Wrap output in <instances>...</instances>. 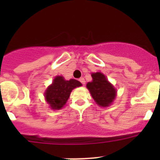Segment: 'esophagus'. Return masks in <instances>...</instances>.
<instances>
[{"instance_id":"obj_1","label":"esophagus","mask_w":160,"mask_h":160,"mask_svg":"<svg viewBox=\"0 0 160 160\" xmlns=\"http://www.w3.org/2000/svg\"><path fill=\"white\" fill-rule=\"evenodd\" d=\"M79 81H80V83H82V84H84V83H85V80H84V78H83V77H81V78L79 79Z\"/></svg>"}]
</instances>
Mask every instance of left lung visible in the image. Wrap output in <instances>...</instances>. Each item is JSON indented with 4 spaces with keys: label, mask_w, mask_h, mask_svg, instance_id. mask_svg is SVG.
<instances>
[{
    "label": "left lung",
    "mask_w": 160,
    "mask_h": 160,
    "mask_svg": "<svg viewBox=\"0 0 160 160\" xmlns=\"http://www.w3.org/2000/svg\"><path fill=\"white\" fill-rule=\"evenodd\" d=\"M93 80L88 82L87 88L92 98L100 107H108L115 99L117 90L102 72H92Z\"/></svg>",
    "instance_id": "obj_1"
}]
</instances>
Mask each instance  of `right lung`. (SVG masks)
Returning <instances> with one entry per match:
<instances>
[{"label":"right lung","mask_w":160,"mask_h":160,"mask_svg":"<svg viewBox=\"0 0 160 160\" xmlns=\"http://www.w3.org/2000/svg\"><path fill=\"white\" fill-rule=\"evenodd\" d=\"M80 86L82 84L78 80L74 79L66 80L62 76H57L45 92L46 102L53 110H59L66 104L71 91Z\"/></svg>","instance_id":"1"}]
</instances>
